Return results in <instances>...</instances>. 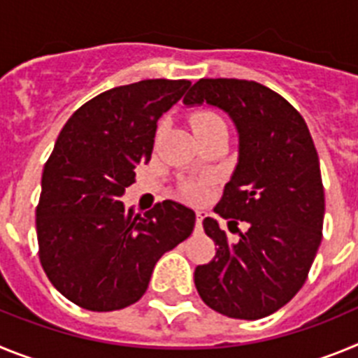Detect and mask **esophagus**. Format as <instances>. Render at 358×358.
Wrapping results in <instances>:
<instances>
[{
	"mask_svg": "<svg viewBox=\"0 0 358 358\" xmlns=\"http://www.w3.org/2000/svg\"><path fill=\"white\" fill-rule=\"evenodd\" d=\"M195 215H197V229H202V220H204V217H206V211L202 210H197L195 211Z\"/></svg>",
	"mask_w": 358,
	"mask_h": 358,
	"instance_id": "1",
	"label": "esophagus"
}]
</instances>
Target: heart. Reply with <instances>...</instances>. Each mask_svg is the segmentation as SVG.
I'll return each instance as SVG.
<instances>
[{"label":"heart","mask_w":358,"mask_h":358,"mask_svg":"<svg viewBox=\"0 0 358 358\" xmlns=\"http://www.w3.org/2000/svg\"><path fill=\"white\" fill-rule=\"evenodd\" d=\"M192 129H194V134H206V132L220 131V129H226V123L217 113H211V110H199L192 116ZM188 194L192 197H199L202 194V188L199 186H188Z\"/></svg>","instance_id":"1"}]
</instances>
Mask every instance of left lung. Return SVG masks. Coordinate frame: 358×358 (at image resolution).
<instances>
[{"label":"left lung","instance_id":"1","mask_svg":"<svg viewBox=\"0 0 358 358\" xmlns=\"http://www.w3.org/2000/svg\"><path fill=\"white\" fill-rule=\"evenodd\" d=\"M182 103H208L235 123L238 161L215 213L227 227L248 222L229 242L215 218H204L218 248L195 268L197 292L227 317H267L301 289L321 245L324 189L312 136L285 98L252 80L201 78Z\"/></svg>","mask_w":358,"mask_h":358}]
</instances>
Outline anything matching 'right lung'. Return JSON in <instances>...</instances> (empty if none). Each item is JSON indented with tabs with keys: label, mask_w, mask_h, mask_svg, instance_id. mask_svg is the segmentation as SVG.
Here are the masks:
<instances>
[{
	"label": "right lung",
	"mask_w": 358,
	"mask_h": 358,
	"mask_svg": "<svg viewBox=\"0 0 358 358\" xmlns=\"http://www.w3.org/2000/svg\"><path fill=\"white\" fill-rule=\"evenodd\" d=\"M189 80L120 85L73 113L48 163L37 206L44 273L64 297L93 312L132 305L145 294L157 260L188 238L195 211L163 201L134 213L122 202L148 163L157 120L186 93Z\"/></svg>",
	"instance_id": "1"
}]
</instances>
